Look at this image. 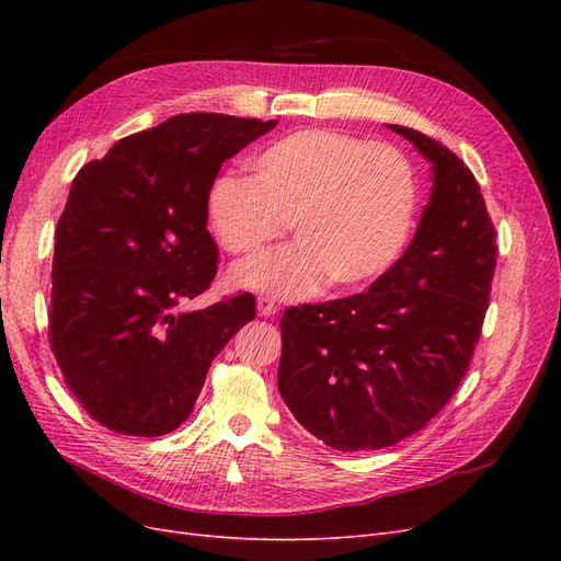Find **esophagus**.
<instances>
[{"instance_id":"34e87169","label":"esophagus","mask_w":561,"mask_h":561,"mask_svg":"<svg viewBox=\"0 0 561 561\" xmlns=\"http://www.w3.org/2000/svg\"><path fill=\"white\" fill-rule=\"evenodd\" d=\"M257 311H260V316H264V318L276 316V313H278V304H276L274 299H268V297H260V299H257Z\"/></svg>"}]
</instances>
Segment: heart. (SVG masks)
Returning a JSON list of instances; mask_svg holds the SVG:
<instances>
[{
  "mask_svg": "<svg viewBox=\"0 0 561 561\" xmlns=\"http://www.w3.org/2000/svg\"><path fill=\"white\" fill-rule=\"evenodd\" d=\"M254 178L225 173L208 215L229 254H254L293 222L297 245L233 268V283L307 297L325 283L353 290L398 260L416 213V175L400 149L328 128H304L254 159Z\"/></svg>",
  "mask_w": 561,
  "mask_h": 561,
  "instance_id": "heart-1",
  "label": "heart"
}]
</instances>
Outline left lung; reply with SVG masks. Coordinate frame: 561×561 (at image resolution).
I'll use <instances>...</instances> for the list:
<instances>
[{
    "label": "left lung",
    "instance_id": "obj_1",
    "mask_svg": "<svg viewBox=\"0 0 561 561\" xmlns=\"http://www.w3.org/2000/svg\"><path fill=\"white\" fill-rule=\"evenodd\" d=\"M433 163L410 248L367 293L285 309L278 390L339 451L393 447L456 393L480 342L499 245L480 184L451 149L388 126Z\"/></svg>",
    "mask_w": 561,
    "mask_h": 561
}]
</instances>
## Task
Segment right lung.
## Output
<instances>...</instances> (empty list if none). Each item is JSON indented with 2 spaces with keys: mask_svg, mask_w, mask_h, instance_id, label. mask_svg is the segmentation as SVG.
Returning <instances> with one entry per match:
<instances>
[{
  "mask_svg": "<svg viewBox=\"0 0 561 561\" xmlns=\"http://www.w3.org/2000/svg\"><path fill=\"white\" fill-rule=\"evenodd\" d=\"M276 124L180 114L77 173L56 227L48 344L70 393L105 428L175 431L215 355L254 318L250 293L190 313L180 304L217 274L206 225L219 168Z\"/></svg>",
  "mask_w": 561,
  "mask_h": 561,
  "instance_id": "right-lung-1",
  "label": "right lung"
}]
</instances>
